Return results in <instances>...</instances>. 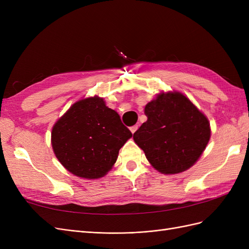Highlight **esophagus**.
Instances as JSON below:
<instances>
[{"label":"esophagus","mask_w":249,"mask_h":249,"mask_svg":"<svg viewBox=\"0 0 249 249\" xmlns=\"http://www.w3.org/2000/svg\"><path fill=\"white\" fill-rule=\"evenodd\" d=\"M137 129H138V125H137V124H135V125H133V126L130 127V130H131V132H132L133 134L137 131Z\"/></svg>","instance_id":"obj_1"}]
</instances>
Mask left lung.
Segmentation results:
<instances>
[{
    "label": "left lung",
    "mask_w": 249,
    "mask_h": 249,
    "mask_svg": "<svg viewBox=\"0 0 249 249\" xmlns=\"http://www.w3.org/2000/svg\"><path fill=\"white\" fill-rule=\"evenodd\" d=\"M147 117L134 133L135 143L164 175L189 169L211 137L208 118L183 93L161 92L144 109Z\"/></svg>",
    "instance_id": "left-lung-1"
}]
</instances>
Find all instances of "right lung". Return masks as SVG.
I'll list each match as a JSON object with an SVG mask.
<instances>
[{
	"instance_id": "add662e5",
	"label": "right lung",
	"mask_w": 249,
	"mask_h": 249,
	"mask_svg": "<svg viewBox=\"0 0 249 249\" xmlns=\"http://www.w3.org/2000/svg\"><path fill=\"white\" fill-rule=\"evenodd\" d=\"M132 137L118 113L102 97L74 103L52 130V146L59 162L72 175L100 178L116 162L119 149Z\"/></svg>"
}]
</instances>
